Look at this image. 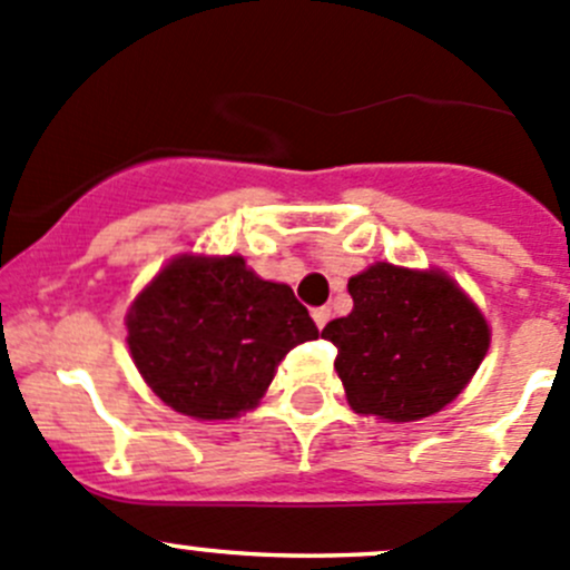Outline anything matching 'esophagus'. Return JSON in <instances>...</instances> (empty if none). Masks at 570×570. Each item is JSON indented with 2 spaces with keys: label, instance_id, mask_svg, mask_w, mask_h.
<instances>
[{
  "label": "esophagus",
  "instance_id": "1",
  "mask_svg": "<svg viewBox=\"0 0 570 570\" xmlns=\"http://www.w3.org/2000/svg\"><path fill=\"white\" fill-rule=\"evenodd\" d=\"M312 317H314V322H317V327L322 331V327L327 325V320H331V308H325V306H322V308H314Z\"/></svg>",
  "mask_w": 570,
  "mask_h": 570
}]
</instances>
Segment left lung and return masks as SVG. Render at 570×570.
Segmentation results:
<instances>
[{
    "mask_svg": "<svg viewBox=\"0 0 570 570\" xmlns=\"http://www.w3.org/2000/svg\"><path fill=\"white\" fill-rule=\"evenodd\" d=\"M353 312L322 327L355 413L416 422L469 386L491 327L441 269L377 262L347 284Z\"/></svg>",
    "mask_w": 570,
    "mask_h": 570,
    "instance_id": "left-lung-1",
    "label": "left lung"
}]
</instances>
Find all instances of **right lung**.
<instances>
[{"instance_id":"obj_1","label":"right lung","mask_w":570,"mask_h":570,"mask_svg":"<svg viewBox=\"0 0 570 570\" xmlns=\"http://www.w3.org/2000/svg\"><path fill=\"white\" fill-rule=\"evenodd\" d=\"M126 331L151 392L200 422L256 407L284 355L320 333L295 292L243 256L174 258L135 297Z\"/></svg>"}]
</instances>
